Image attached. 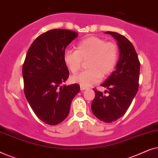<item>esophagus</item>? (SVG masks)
Instances as JSON below:
<instances>
[{
	"instance_id": "34e87169",
	"label": "esophagus",
	"mask_w": 158,
	"mask_h": 158,
	"mask_svg": "<svg viewBox=\"0 0 158 158\" xmlns=\"http://www.w3.org/2000/svg\"><path fill=\"white\" fill-rule=\"evenodd\" d=\"M85 89H87V88L83 87V86H81V90H85Z\"/></svg>"
}]
</instances>
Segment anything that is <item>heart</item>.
<instances>
[{
	"label": "heart",
	"mask_w": 158,
	"mask_h": 158,
	"mask_svg": "<svg viewBox=\"0 0 158 158\" xmlns=\"http://www.w3.org/2000/svg\"><path fill=\"white\" fill-rule=\"evenodd\" d=\"M118 57L117 46L106 42L102 38L90 36L76 45V51H66L63 55L64 64L72 73L81 69L82 61L88 60V70L71 77V81L88 87L96 83L101 76L109 75L115 68Z\"/></svg>",
	"instance_id": "1"
}]
</instances>
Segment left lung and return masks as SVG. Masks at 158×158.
Listing matches in <instances>:
<instances>
[{"instance_id": "8db88e82", "label": "left lung", "mask_w": 158, "mask_h": 158, "mask_svg": "<svg viewBox=\"0 0 158 158\" xmlns=\"http://www.w3.org/2000/svg\"><path fill=\"white\" fill-rule=\"evenodd\" d=\"M117 42L119 51L115 70L101 84L106 88L109 94L94 90L96 97L93 101V114L99 120L111 123L124 115L133 98L137 94L139 86L140 63L137 54L128 39L118 33L106 31Z\"/></svg>"}]
</instances>
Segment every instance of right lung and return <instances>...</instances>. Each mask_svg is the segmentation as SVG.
Returning <instances> with one entry per match:
<instances>
[{
	"mask_svg": "<svg viewBox=\"0 0 158 158\" xmlns=\"http://www.w3.org/2000/svg\"><path fill=\"white\" fill-rule=\"evenodd\" d=\"M77 35L70 30L52 29L34 41L26 56L25 96L36 116L47 124H58L68 117L71 102L80 91L76 83L60 86L69 77L63 60L65 49Z\"/></svg>",
	"mask_w": 158,
	"mask_h": 158,
	"instance_id": "right-lung-1",
	"label": "right lung"
}]
</instances>
